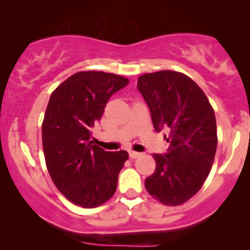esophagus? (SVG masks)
<instances>
[{
  "instance_id": "obj_1",
  "label": "esophagus",
  "mask_w": 250,
  "mask_h": 250,
  "mask_svg": "<svg viewBox=\"0 0 250 250\" xmlns=\"http://www.w3.org/2000/svg\"><path fill=\"white\" fill-rule=\"evenodd\" d=\"M139 156H141V153H137V151H129V157H130V159H137Z\"/></svg>"
}]
</instances>
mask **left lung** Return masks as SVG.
<instances>
[{
  "label": "left lung",
  "instance_id": "obj_1",
  "mask_svg": "<svg viewBox=\"0 0 250 250\" xmlns=\"http://www.w3.org/2000/svg\"><path fill=\"white\" fill-rule=\"evenodd\" d=\"M137 89L155 130H169V148L153 155L156 169L146 179V189L163 205H182L200 190L213 166L217 147L214 110L202 89L177 71L145 74Z\"/></svg>",
  "mask_w": 250,
  "mask_h": 250
}]
</instances>
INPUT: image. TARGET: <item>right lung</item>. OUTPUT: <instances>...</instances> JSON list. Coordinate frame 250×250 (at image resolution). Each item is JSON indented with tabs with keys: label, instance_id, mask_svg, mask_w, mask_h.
Returning <instances> with one entry per match:
<instances>
[{
	"label": "right lung",
	"instance_id": "obj_1",
	"mask_svg": "<svg viewBox=\"0 0 250 250\" xmlns=\"http://www.w3.org/2000/svg\"><path fill=\"white\" fill-rule=\"evenodd\" d=\"M128 83L115 74L80 71L50 96L42 125L45 163L57 189L80 207H99L116 190L128 153L105 151L90 136L109 99Z\"/></svg>",
	"mask_w": 250,
	"mask_h": 250
}]
</instances>
